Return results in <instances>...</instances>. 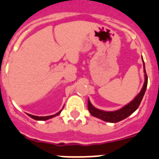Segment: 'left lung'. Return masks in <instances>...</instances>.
I'll list each match as a JSON object with an SVG mask.
<instances>
[{
	"label": "left lung",
	"mask_w": 159,
	"mask_h": 159,
	"mask_svg": "<svg viewBox=\"0 0 159 159\" xmlns=\"http://www.w3.org/2000/svg\"><path fill=\"white\" fill-rule=\"evenodd\" d=\"M143 64H144V72H145V83H144L141 91L134 98V100H132L129 104L126 105L124 107H123L120 110H118V111H104L98 110V109L95 108L89 100L88 101V109H89V111L90 112V114L94 117L102 119V120H104L106 122L117 123V122L121 121L123 119L128 118L134 111H136L139 107V106H140V104H141V100H142L143 97L145 95V90H146V88H147L148 77L147 75H146V72H145L144 61H143Z\"/></svg>",
	"instance_id": "8db88e82"
}]
</instances>
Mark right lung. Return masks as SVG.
I'll list each match as a JSON object with an SVG mask.
<instances>
[{
  "instance_id": "right-lung-1",
  "label": "right lung",
  "mask_w": 159,
  "mask_h": 159,
  "mask_svg": "<svg viewBox=\"0 0 159 159\" xmlns=\"http://www.w3.org/2000/svg\"><path fill=\"white\" fill-rule=\"evenodd\" d=\"M61 110L59 112H57V114H55V115H49V116H43V117H39V116H35V115H28L31 118H32V119H35V120H41V121H44V120H47V119H51V118L54 117V116H57V115H58L60 113H61Z\"/></svg>"
}]
</instances>
